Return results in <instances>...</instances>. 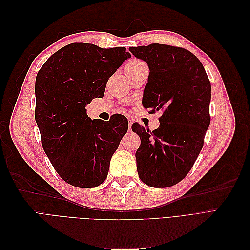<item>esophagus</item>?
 Listing matches in <instances>:
<instances>
[{"label":"esophagus","instance_id":"esophagus-1","mask_svg":"<svg viewBox=\"0 0 250 250\" xmlns=\"http://www.w3.org/2000/svg\"><path fill=\"white\" fill-rule=\"evenodd\" d=\"M132 123H133V120H131V119L128 120V126H129V129H130V128H131V125H132Z\"/></svg>","mask_w":250,"mask_h":250}]
</instances>
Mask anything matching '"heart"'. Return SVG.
Returning <instances> with one entry per match:
<instances>
[{
    "label": "heart",
    "instance_id": "1",
    "mask_svg": "<svg viewBox=\"0 0 250 250\" xmlns=\"http://www.w3.org/2000/svg\"><path fill=\"white\" fill-rule=\"evenodd\" d=\"M143 64H146L145 62H143V60L137 59V58H133V59L129 60V62H128L127 64L125 65V71H126V73H127V72L134 71V70L139 69V67L142 66Z\"/></svg>",
    "mask_w": 250,
    "mask_h": 250
}]
</instances>
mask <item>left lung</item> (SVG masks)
Returning <instances> with one entry per match:
<instances>
[{
  "instance_id": "left-lung-1",
  "label": "left lung",
  "mask_w": 250,
  "mask_h": 250,
  "mask_svg": "<svg viewBox=\"0 0 250 250\" xmlns=\"http://www.w3.org/2000/svg\"><path fill=\"white\" fill-rule=\"evenodd\" d=\"M129 51L150 70L143 106L163 111L155 130L131 126L141 139L135 152L139 176L149 187H172L187 176L203 147L210 82L200 60L184 48L151 43Z\"/></svg>"
}]
</instances>
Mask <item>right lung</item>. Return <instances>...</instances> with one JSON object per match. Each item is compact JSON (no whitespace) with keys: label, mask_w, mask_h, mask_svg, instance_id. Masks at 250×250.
Masks as SVG:
<instances>
[{"label":"right lung","mask_w":250,"mask_h":250,"mask_svg":"<svg viewBox=\"0 0 250 250\" xmlns=\"http://www.w3.org/2000/svg\"><path fill=\"white\" fill-rule=\"evenodd\" d=\"M130 56L124 47L74 42L55 52L37 73L35 121L44 152L65 183L87 188L106 179L128 121L116 115L108 122H92L85 106L104 96L109 77Z\"/></svg>","instance_id":"obj_1"}]
</instances>
